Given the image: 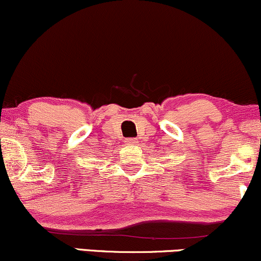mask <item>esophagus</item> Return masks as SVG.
<instances>
[{"instance_id":"1","label":"esophagus","mask_w":261,"mask_h":261,"mask_svg":"<svg viewBox=\"0 0 261 261\" xmlns=\"http://www.w3.org/2000/svg\"><path fill=\"white\" fill-rule=\"evenodd\" d=\"M126 142H127V145H136L137 140L136 139H128Z\"/></svg>"}]
</instances>
